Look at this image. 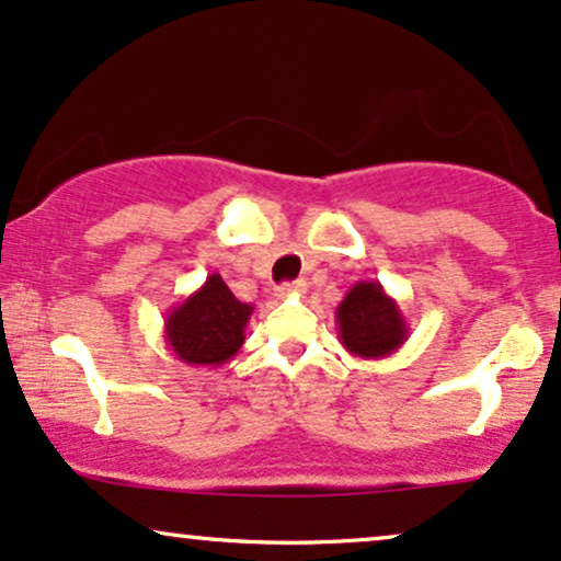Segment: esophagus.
Instances as JSON below:
<instances>
[{
    "instance_id": "esophagus-1",
    "label": "esophagus",
    "mask_w": 561,
    "mask_h": 561,
    "mask_svg": "<svg viewBox=\"0 0 561 561\" xmlns=\"http://www.w3.org/2000/svg\"><path fill=\"white\" fill-rule=\"evenodd\" d=\"M305 293V282L297 279V282H287V285H282L276 289V297H293V295H302Z\"/></svg>"
}]
</instances>
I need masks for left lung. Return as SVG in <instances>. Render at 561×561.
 I'll use <instances>...</instances> for the list:
<instances>
[{"label":"left lung","mask_w":561,"mask_h":561,"mask_svg":"<svg viewBox=\"0 0 561 561\" xmlns=\"http://www.w3.org/2000/svg\"><path fill=\"white\" fill-rule=\"evenodd\" d=\"M339 342L354 357L382 359L399 352L409 339V323L399 302L380 282H357L336 308Z\"/></svg>","instance_id":"left-lung-1"}]
</instances>
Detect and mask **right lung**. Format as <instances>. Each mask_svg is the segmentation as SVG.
Returning a JSON list of instances; mask_svg holds the SVG:
<instances>
[{"label": "right lung", "instance_id": "1", "mask_svg": "<svg viewBox=\"0 0 561 561\" xmlns=\"http://www.w3.org/2000/svg\"><path fill=\"white\" fill-rule=\"evenodd\" d=\"M253 305L240 302L222 276L207 282L165 316V342L175 359L191 367H219L230 363L245 342V325Z\"/></svg>", "mask_w": 561, "mask_h": 561}]
</instances>
